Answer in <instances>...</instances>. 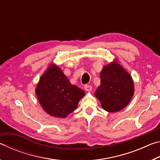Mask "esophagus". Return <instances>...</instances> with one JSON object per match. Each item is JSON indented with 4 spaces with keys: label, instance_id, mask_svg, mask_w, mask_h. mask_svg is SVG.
I'll return each mask as SVG.
<instances>
[{
    "label": "esophagus",
    "instance_id": "1",
    "mask_svg": "<svg viewBox=\"0 0 160 160\" xmlns=\"http://www.w3.org/2000/svg\"><path fill=\"white\" fill-rule=\"evenodd\" d=\"M85 90L86 92H90L92 90V88L91 85H85Z\"/></svg>",
    "mask_w": 160,
    "mask_h": 160
}]
</instances>
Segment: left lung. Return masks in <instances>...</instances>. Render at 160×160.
<instances>
[{"label":"left lung","instance_id":"8db88e82","mask_svg":"<svg viewBox=\"0 0 160 160\" xmlns=\"http://www.w3.org/2000/svg\"><path fill=\"white\" fill-rule=\"evenodd\" d=\"M100 78L101 83L94 95L103 109L112 113L123 109L134 94V82L131 75L114 59L103 67Z\"/></svg>","mask_w":160,"mask_h":160}]
</instances>
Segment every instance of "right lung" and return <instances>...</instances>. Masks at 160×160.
<instances>
[{
    "mask_svg": "<svg viewBox=\"0 0 160 160\" xmlns=\"http://www.w3.org/2000/svg\"><path fill=\"white\" fill-rule=\"evenodd\" d=\"M35 92L46 113L56 118H66L77 109L85 91L72 85L63 70L51 64L40 78Z\"/></svg>",
    "mask_w": 160,
    "mask_h": 160,
    "instance_id": "add662e5",
    "label": "right lung"
}]
</instances>
